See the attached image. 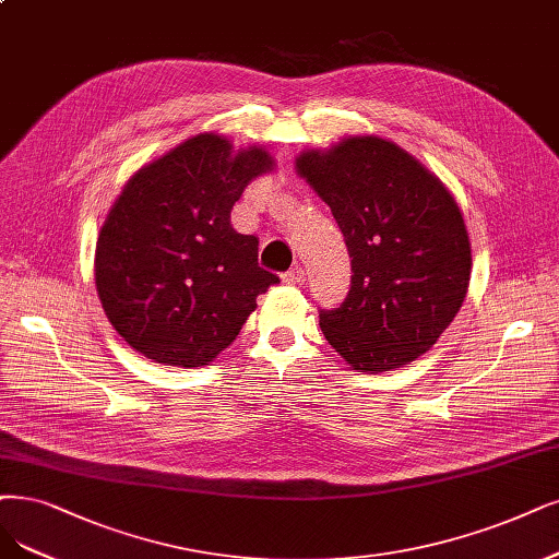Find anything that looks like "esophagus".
Returning <instances> with one entry per match:
<instances>
[{
  "instance_id": "obj_1",
  "label": "esophagus",
  "mask_w": 559,
  "mask_h": 559,
  "mask_svg": "<svg viewBox=\"0 0 559 559\" xmlns=\"http://www.w3.org/2000/svg\"><path fill=\"white\" fill-rule=\"evenodd\" d=\"M283 281L287 285H304L306 283V272L301 266H295V269H290V272L283 274Z\"/></svg>"
}]
</instances>
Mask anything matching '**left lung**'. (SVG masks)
<instances>
[{"label": "left lung", "mask_w": 559, "mask_h": 559, "mask_svg": "<svg viewBox=\"0 0 559 559\" xmlns=\"http://www.w3.org/2000/svg\"><path fill=\"white\" fill-rule=\"evenodd\" d=\"M297 173L332 206L353 276L322 334L359 373L415 361L461 311L469 239L444 183L399 144L366 135L306 152Z\"/></svg>", "instance_id": "obj_1"}]
</instances>
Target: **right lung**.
I'll return each mask as SVG.
<instances>
[{
    "label": "right lung",
    "mask_w": 559,
    "mask_h": 559,
    "mask_svg": "<svg viewBox=\"0 0 559 559\" xmlns=\"http://www.w3.org/2000/svg\"><path fill=\"white\" fill-rule=\"evenodd\" d=\"M272 156L202 133L144 165L103 223L96 290L117 334L147 359L195 368L230 345L278 276L230 212Z\"/></svg>",
    "instance_id": "obj_1"
}]
</instances>
